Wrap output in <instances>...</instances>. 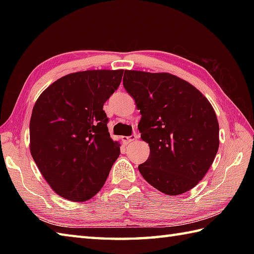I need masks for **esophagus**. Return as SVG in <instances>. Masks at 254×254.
I'll list each match as a JSON object with an SVG mask.
<instances>
[{
  "label": "esophagus",
  "mask_w": 254,
  "mask_h": 254,
  "mask_svg": "<svg viewBox=\"0 0 254 254\" xmlns=\"http://www.w3.org/2000/svg\"><path fill=\"white\" fill-rule=\"evenodd\" d=\"M136 138H137V135H135V134H133V135H131V136H123L122 137V141H123L124 144L127 145V144H130V143L135 141Z\"/></svg>",
  "instance_id": "1"
}]
</instances>
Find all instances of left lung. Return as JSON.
I'll return each mask as SVG.
<instances>
[{
    "instance_id": "1",
    "label": "left lung",
    "mask_w": 254,
    "mask_h": 254,
    "mask_svg": "<svg viewBox=\"0 0 254 254\" xmlns=\"http://www.w3.org/2000/svg\"><path fill=\"white\" fill-rule=\"evenodd\" d=\"M123 86L141 113L138 130L149 157L138 166L150 186L168 195L195 187L219 147V126L201 91L170 73L124 71Z\"/></svg>"
}]
</instances>
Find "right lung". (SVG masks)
Masks as SVG:
<instances>
[{
	"instance_id": "1",
	"label": "right lung",
	"mask_w": 254,
	"mask_h": 254,
	"mask_svg": "<svg viewBox=\"0 0 254 254\" xmlns=\"http://www.w3.org/2000/svg\"><path fill=\"white\" fill-rule=\"evenodd\" d=\"M122 75L123 69L67 74L42 91L32 109L30 154L48 185L68 201L96 195L120 155L102 107Z\"/></svg>"
}]
</instances>
